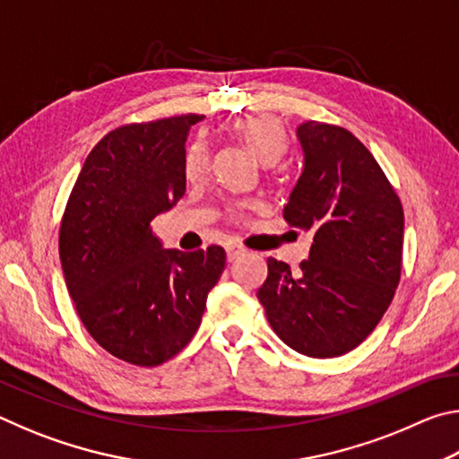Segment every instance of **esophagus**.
Returning <instances> with one entry per match:
<instances>
[{
	"instance_id": "esophagus-1",
	"label": "esophagus",
	"mask_w": 459,
	"mask_h": 459,
	"mask_svg": "<svg viewBox=\"0 0 459 459\" xmlns=\"http://www.w3.org/2000/svg\"><path fill=\"white\" fill-rule=\"evenodd\" d=\"M245 253H247L245 247L235 245V243L227 245V259H229V261H235V259H238V257H243Z\"/></svg>"
}]
</instances>
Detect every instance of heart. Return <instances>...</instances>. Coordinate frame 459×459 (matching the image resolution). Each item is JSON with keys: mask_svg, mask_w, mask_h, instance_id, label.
I'll list each match as a JSON object with an SVG mask.
<instances>
[{"mask_svg": "<svg viewBox=\"0 0 459 459\" xmlns=\"http://www.w3.org/2000/svg\"><path fill=\"white\" fill-rule=\"evenodd\" d=\"M230 131L263 164H275L287 147L283 123L273 115H247L230 123ZM208 169V147L204 142H194L184 158V174L190 182L200 180Z\"/></svg>", "mask_w": 459, "mask_h": 459, "instance_id": "obj_1", "label": "heart"}]
</instances>
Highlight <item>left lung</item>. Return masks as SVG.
<instances>
[{
  "label": "left lung",
  "mask_w": 459,
  "mask_h": 459,
  "mask_svg": "<svg viewBox=\"0 0 459 459\" xmlns=\"http://www.w3.org/2000/svg\"><path fill=\"white\" fill-rule=\"evenodd\" d=\"M295 135L301 174L283 219L314 232V243L295 273L269 257L257 298L287 346L333 359L354 351L393 301L405 219L397 192L351 131L306 121Z\"/></svg>",
  "instance_id": "obj_1"
}]
</instances>
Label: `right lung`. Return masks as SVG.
Returning a JSON list of instances; mask_svg holds the SVG:
<instances>
[{
	"mask_svg": "<svg viewBox=\"0 0 459 459\" xmlns=\"http://www.w3.org/2000/svg\"><path fill=\"white\" fill-rule=\"evenodd\" d=\"M200 115L134 123L92 147L68 198L58 253L84 328L107 352L158 367L196 333L222 247L164 248L152 221L186 192V137Z\"/></svg>",
	"mask_w": 459,
	"mask_h": 459,
	"instance_id": "right-lung-1",
	"label": "right lung"
}]
</instances>
